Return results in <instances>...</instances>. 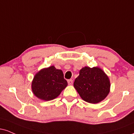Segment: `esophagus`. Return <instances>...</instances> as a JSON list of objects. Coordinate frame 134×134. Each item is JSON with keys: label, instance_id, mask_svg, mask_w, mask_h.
Here are the masks:
<instances>
[{"label": "esophagus", "instance_id": "obj_1", "mask_svg": "<svg viewBox=\"0 0 134 134\" xmlns=\"http://www.w3.org/2000/svg\"><path fill=\"white\" fill-rule=\"evenodd\" d=\"M68 84L69 85H72L73 84V80H72V79H70V80H68Z\"/></svg>", "mask_w": 134, "mask_h": 134}]
</instances>
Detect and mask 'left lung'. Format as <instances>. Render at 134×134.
I'll list each match as a JSON object with an SVG mask.
<instances>
[{"label": "left lung", "mask_w": 134, "mask_h": 134, "mask_svg": "<svg viewBox=\"0 0 134 134\" xmlns=\"http://www.w3.org/2000/svg\"><path fill=\"white\" fill-rule=\"evenodd\" d=\"M74 87L83 100L97 104L104 100L110 92V82L102 69L85 66L80 70Z\"/></svg>", "instance_id": "1"}]
</instances>
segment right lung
Returning <instances> with one entry per match:
<instances>
[{"label":"right lung","instance_id":"right-lung-1","mask_svg":"<svg viewBox=\"0 0 134 134\" xmlns=\"http://www.w3.org/2000/svg\"><path fill=\"white\" fill-rule=\"evenodd\" d=\"M67 85L62 70L52 65L41 69L35 74L31 87L32 92L37 97L49 101L57 98Z\"/></svg>","mask_w":134,"mask_h":134}]
</instances>
